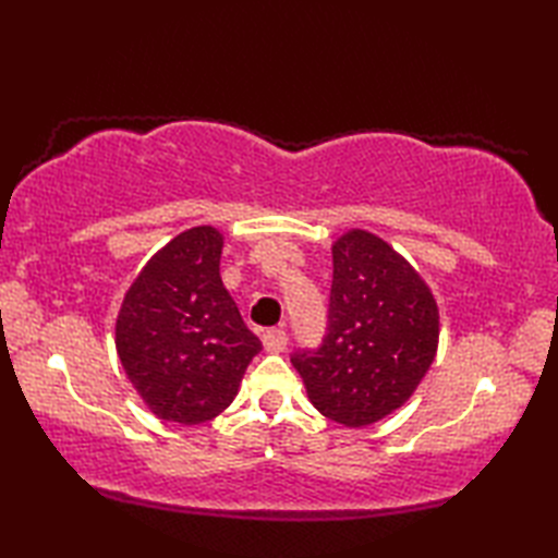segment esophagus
<instances>
[{
	"mask_svg": "<svg viewBox=\"0 0 558 558\" xmlns=\"http://www.w3.org/2000/svg\"><path fill=\"white\" fill-rule=\"evenodd\" d=\"M264 348L268 350V352H282L288 348V333L282 328H270V330H266L264 333Z\"/></svg>",
	"mask_w": 558,
	"mask_h": 558,
	"instance_id": "obj_1",
	"label": "esophagus"
}]
</instances>
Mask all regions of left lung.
Returning a JSON list of instances; mask_svg holds the SVG:
<instances>
[{
	"label": "left lung",
	"instance_id": "obj_1",
	"mask_svg": "<svg viewBox=\"0 0 558 558\" xmlns=\"http://www.w3.org/2000/svg\"><path fill=\"white\" fill-rule=\"evenodd\" d=\"M436 345V300L420 272L372 232L342 234L326 336L292 354L314 408L345 426L384 420L420 386Z\"/></svg>",
	"mask_w": 558,
	"mask_h": 558
}]
</instances>
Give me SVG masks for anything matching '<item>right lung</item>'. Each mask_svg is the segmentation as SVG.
Masks as SVG:
<instances>
[{
	"mask_svg": "<svg viewBox=\"0 0 558 558\" xmlns=\"http://www.w3.org/2000/svg\"><path fill=\"white\" fill-rule=\"evenodd\" d=\"M222 234H177L129 288L117 352L129 381L160 420L201 424L230 405L260 340L220 280Z\"/></svg>",
	"mask_w": 558,
	"mask_h": 558,
	"instance_id": "right-lung-1",
	"label": "right lung"
}]
</instances>
